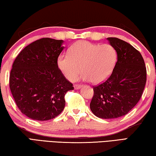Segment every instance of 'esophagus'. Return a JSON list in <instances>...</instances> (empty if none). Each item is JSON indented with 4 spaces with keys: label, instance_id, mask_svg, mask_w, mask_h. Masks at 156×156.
I'll use <instances>...</instances> for the list:
<instances>
[{
    "label": "esophagus",
    "instance_id": "esophagus-1",
    "mask_svg": "<svg viewBox=\"0 0 156 156\" xmlns=\"http://www.w3.org/2000/svg\"><path fill=\"white\" fill-rule=\"evenodd\" d=\"M74 89H80L81 87H82V85H80V84H74Z\"/></svg>",
    "mask_w": 156,
    "mask_h": 156
}]
</instances>
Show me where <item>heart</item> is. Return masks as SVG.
Masks as SVG:
<instances>
[{
  "mask_svg": "<svg viewBox=\"0 0 156 156\" xmlns=\"http://www.w3.org/2000/svg\"><path fill=\"white\" fill-rule=\"evenodd\" d=\"M116 60L117 54L110 44L99 45L81 41L73 44L69 54H60L58 57L57 65L68 80H74L83 70L81 78L83 80L100 83L112 74Z\"/></svg>",
  "mask_w": 156,
  "mask_h": 156,
  "instance_id": "1",
  "label": "heart"
}]
</instances>
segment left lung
<instances>
[{
    "mask_svg": "<svg viewBox=\"0 0 156 156\" xmlns=\"http://www.w3.org/2000/svg\"><path fill=\"white\" fill-rule=\"evenodd\" d=\"M117 54V62L107 80L94 87L90 103L94 114L102 119L125 115L138 103L147 81V69L142 55L126 42L107 38Z\"/></svg>",
    "mask_w": 156,
    "mask_h": 156,
    "instance_id": "obj_1",
    "label": "left lung"
}]
</instances>
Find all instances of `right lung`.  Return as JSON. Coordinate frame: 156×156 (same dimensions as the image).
Returning <instances> with one entry per match:
<instances>
[{"mask_svg": "<svg viewBox=\"0 0 156 156\" xmlns=\"http://www.w3.org/2000/svg\"><path fill=\"white\" fill-rule=\"evenodd\" d=\"M64 41L44 38L25 47L16 58L9 87L18 109L31 119L44 121L64 109L65 96L73 84L59 70L57 59Z\"/></svg>", "mask_w": 156, "mask_h": 156, "instance_id": "1", "label": "right lung"}]
</instances>
